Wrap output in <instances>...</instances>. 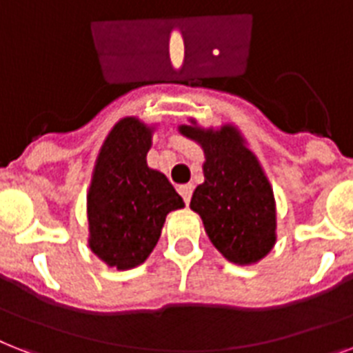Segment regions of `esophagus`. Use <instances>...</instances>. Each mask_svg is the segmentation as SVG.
<instances>
[{
	"label": "esophagus",
	"mask_w": 353,
	"mask_h": 353,
	"mask_svg": "<svg viewBox=\"0 0 353 353\" xmlns=\"http://www.w3.org/2000/svg\"><path fill=\"white\" fill-rule=\"evenodd\" d=\"M177 192L181 194V197H183V199H185L186 205H188V203H190L192 192H194V186H192V185H179Z\"/></svg>",
	"instance_id": "esophagus-1"
}]
</instances>
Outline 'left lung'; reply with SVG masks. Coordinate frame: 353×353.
I'll list each match as a JSON object with an SVG mask.
<instances>
[{"instance_id": "obj_1", "label": "left lung", "mask_w": 353, "mask_h": 353, "mask_svg": "<svg viewBox=\"0 0 353 353\" xmlns=\"http://www.w3.org/2000/svg\"><path fill=\"white\" fill-rule=\"evenodd\" d=\"M177 130L205 154V181L194 190L190 208L203 219L212 245L234 265L265 259L277 241L276 197L241 130L232 123L205 128L196 119Z\"/></svg>"}]
</instances>
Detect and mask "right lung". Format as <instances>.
Returning <instances> with one entry per match:
<instances>
[{"instance_id": "obj_1", "label": "right lung", "mask_w": 353, "mask_h": 353, "mask_svg": "<svg viewBox=\"0 0 353 353\" xmlns=\"http://www.w3.org/2000/svg\"><path fill=\"white\" fill-rule=\"evenodd\" d=\"M157 125L121 117L105 137L87 194L88 246L110 268L148 259L170 212L185 206L167 176L147 165Z\"/></svg>"}]
</instances>
